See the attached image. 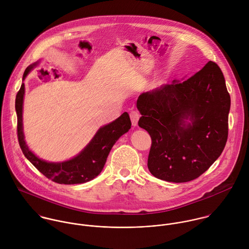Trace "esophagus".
<instances>
[{
	"label": "esophagus",
	"mask_w": 249,
	"mask_h": 249,
	"mask_svg": "<svg viewBox=\"0 0 249 249\" xmlns=\"http://www.w3.org/2000/svg\"><path fill=\"white\" fill-rule=\"evenodd\" d=\"M130 118H131V121H132V125L135 127V126L138 125V122H139V119H140V113L137 110H132L130 112Z\"/></svg>",
	"instance_id": "esophagus-1"
}]
</instances>
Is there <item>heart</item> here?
Segmentation results:
<instances>
[{
    "mask_svg": "<svg viewBox=\"0 0 249 249\" xmlns=\"http://www.w3.org/2000/svg\"><path fill=\"white\" fill-rule=\"evenodd\" d=\"M166 83V77L164 75H157L151 82L152 89H158L162 87Z\"/></svg>",
    "mask_w": 249,
    "mask_h": 249,
    "instance_id": "1",
    "label": "heart"
}]
</instances>
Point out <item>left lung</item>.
Masks as SVG:
<instances>
[{
  "label": "left lung",
  "instance_id": "8db88e82",
  "mask_svg": "<svg viewBox=\"0 0 249 249\" xmlns=\"http://www.w3.org/2000/svg\"><path fill=\"white\" fill-rule=\"evenodd\" d=\"M230 107L224 75L212 61L182 82L140 95L139 126L152 141L149 172L177 183L204 174L225 147Z\"/></svg>",
  "mask_w": 249,
  "mask_h": 249
}]
</instances>
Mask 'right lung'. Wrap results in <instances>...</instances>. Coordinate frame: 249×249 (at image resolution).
Instances as JSON below:
<instances>
[{
    "instance_id": "1",
    "label": "right lung",
    "mask_w": 249,
    "mask_h": 249,
    "mask_svg": "<svg viewBox=\"0 0 249 249\" xmlns=\"http://www.w3.org/2000/svg\"><path fill=\"white\" fill-rule=\"evenodd\" d=\"M38 63L37 61L25 70L23 81ZM24 95L25 84L23 82L15 99L17 136L21 150L25 157L44 177L60 184H80L90 181L99 176L114 143L131 129L132 123L129 114L124 112L114 121L101 127L89 143L76 156L63 162H47L38 158L26 144L23 132Z\"/></svg>"
}]
</instances>
